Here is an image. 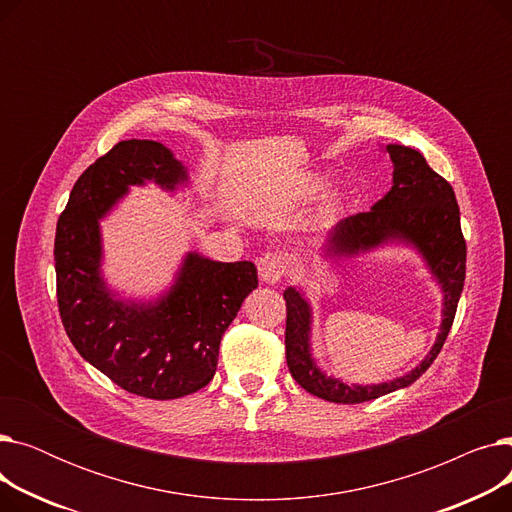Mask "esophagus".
<instances>
[{"label": "esophagus", "instance_id": "obj_1", "mask_svg": "<svg viewBox=\"0 0 512 512\" xmlns=\"http://www.w3.org/2000/svg\"><path fill=\"white\" fill-rule=\"evenodd\" d=\"M257 270L265 284H278L286 272V261L278 253H265L257 259Z\"/></svg>", "mask_w": 512, "mask_h": 512}]
</instances>
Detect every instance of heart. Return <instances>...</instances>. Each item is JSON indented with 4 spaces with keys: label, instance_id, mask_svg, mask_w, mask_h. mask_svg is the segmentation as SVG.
Listing matches in <instances>:
<instances>
[{
    "label": "heart",
    "instance_id": "heart-1",
    "mask_svg": "<svg viewBox=\"0 0 512 512\" xmlns=\"http://www.w3.org/2000/svg\"><path fill=\"white\" fill-rule=\"evenodd\" d=\"M336 207H338V199H336V197H330V199L324 203V213L330 215V213L336 211Z\"/></svg>",
    "mask_w": 512,
    "mask_h": 512
}]
</instances>
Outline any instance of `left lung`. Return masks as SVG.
Listing matches in <instances>:
<instances>
[{
  "instance_id": "left-lung-1",
  "label": "left lung",
  "mask_w": 512,
  "mask_h": 512,
  "mask_svg": "<svg viewBox=\"0 0 512 512\" xmlns=\"http://www.w3.org/2000/svg\"><path fill=\"white\" fill-rule=\"evenodd\" d=\"M394 164L392 188L371 211L348 215L328 234L324 245L330 257H351L390 240L413 245L444 292V311L438 340L429 355L407 375L378 386H348L328 378L311 359V307L297 288L284 290L286 301V363L301 388L309 394L340 405H357L407 388L429 369L440 355L452 328L456 305L465 284L467 245L461 230V211L452 186L427 166L425 157L405 145H386Z\"/></svg>"
}]
</instances>
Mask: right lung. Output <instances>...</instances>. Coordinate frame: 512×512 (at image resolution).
<instances>
[{
	"label": "right lung",
	"mask_w": 512,
	"mask_h": 512,
	"mask_svg": "<svg viewBox=\"0 0 512 512\" xmlns=\"http://www.w3.org/2000/svg\"><path fill=\"white\" fill-rule=\"evenodd\" d=\"M145 180L174 191L186 170L161 143L130 139L80 174L56 228L58 307L80 357L130 394L172 400L213 380L222 336L257 288V267L188 253L157 303L114 299L99 272V220Z\"/></svg>",
	"instance_id": "obj_1"
}]
</instances>
